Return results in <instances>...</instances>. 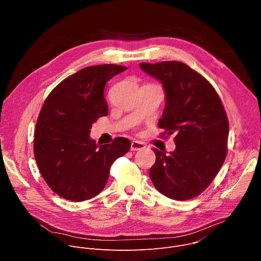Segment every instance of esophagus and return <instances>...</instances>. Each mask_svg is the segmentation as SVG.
<instances>
[{"label": "esophagus", "mask_w": 261, "mask_h": 261, "mask_svg": "<svg viewBox=\"0 0 261 261\" xmlns=\"http://www.w3.org/2000/svg\"><path fill=\"white\" fill-rule=\"evenodd\" d=\"M145 148V145L141 141H132L131 142V151H141Z\"/></svg>", "instance_id": "1"}]
</instances>
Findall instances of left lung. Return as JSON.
Wrapping results in <instances>:
<instances>
[{
    "label": "left lung",
    "mask_w": 261,
    "mask_h": 261,
    "mask_svg": "<svg viewBox=\"0 0 261 261\" xmlns=\"http://www.w3.org/2000/svg\"><path fill=\"white\" fill-rule=\"evenodd\" d=\"M147 75L162 84L165 107L158 126L175 133L174 151L154 148L150 177L156 189L174 200L199 195L215 178L227 154L228 120L212 85L181 62L141 63Z\"/></svg>",
    "instance_id": "1"
}]
</instances>
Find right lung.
Here are the masks:
<instances>
[{"instance_id":"1","label":"right lung","mask_w":261,"mask_h":261,"mask_svg":"<svg viewBox=\"0 0 261 261\" xmlns=\"http://www.w3.org/2000/svg\"><path fill=\"white\" fill-rule=\"evenodd\" d=\"M126 69L114 64L84 68L60 83L43 104L34 155L49 188L67 200L85 201L98 195L111 164L130 150L125 137L101 145L90 137L92 125L108 114L105 85Z\"/></svg>"}]
</instances>
